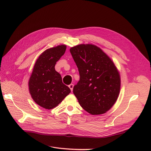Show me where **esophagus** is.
<instances>
[{
  "mask_svg": "<svg viewBox=\"0 0 151 151\" xmlns=\"http://www.w3.org/2000/svg\"><path fill=\"white\" fill-rule=\"evenodd\" d=\"M68 87H69V88L70 89L71 91H73V88H74V84H70L69 86H68Z\"/></svg>",
  "mask_w": 151,
  "mask_h": 151,
  "instance_id": "1",
  "label": "esophagus"
}]
</instances>
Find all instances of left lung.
<instances>
[{"label":"left lung","mask_w":151,"mask_h":151,"mask_svg":"<svg viewBox=\"0 0 151 151\" xmlns=\"http://www.w3.org/2000/svg\"><path fill=\"white\" fill-rule=\"evenodd\" d=\"M70 52L80 75L73 89L79 103L91 115L105 113L115 103L120 91V76L115 63L94 45H76Z\"/></svg>","instance_id":"1"}]
</instances>
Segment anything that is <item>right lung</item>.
<instances>
[{
	"label": "right lung",
	"mask_w": 151,
	"mask_h": 151,
	"mask_svg": "<svg viewBox=\"0 0 151 151\" xmlns=\"http://www.w3.org/2000/svg\"><path fill=\"white\" fill-rule=\"evenodd\" d=\"M65 45H58L44 51L36 60L28 82L29 91L34 101L50 109L60 104L70 93L62 83L60 74L55 69L56 62L65 53Z\"/></svg>",
	"instance_id": "right-lung-1"
}]
</instances>
